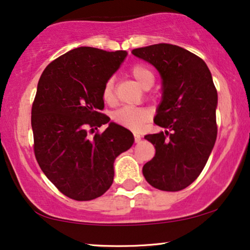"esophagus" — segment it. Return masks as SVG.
Masks as SVG:
<instances>
[{"label":"esophagus","instance_id":"34e87169","mask_svg":"<svg viewBox=\"0 0 250 250\" xmlns=\"http://www.w3.org/2000/svg\"><path fill=\"white\" fill-rule=\"evenodd\" d=\"M141 139H142L141 135L138 134V133H134V140H135V142H140V141H141Z\"/></svg>","mask_w":250,"mask_h":250}]
</instances>
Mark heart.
<instances>
[{"mask_svg": "<svg viewBox=\"0 0 250 250\" xmlns=\"http://www.w3.org/2000/svg\"><path fill=\"white\" fill-rule=\"evenodd\" d=\"M132 76L135 78L136 82L141 85L143 88H149L155 82V75L152 70L148 66L142 63H136L131 68ZM101 97L105 104H112L116 100L115 95V78L110 77L104 82V86L101 90ZM150 112L146 108L139 107H123L115 111L112 115V119L116 124L122 125L123 127H126L132 131H138L143 126V124L148 121Z\"/></svg>", "mask_w": 250, "mask_h": 250, "instance_id": "b5f03b06", "label": "heart"}]
</instances>
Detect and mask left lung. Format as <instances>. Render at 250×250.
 <instances>
[{"label": "left lung", "instance_id": "8db88e82", "mask_svg": "<svg viewBox=\"0 0 250 250\" xmlns=\"http://www.w3.org/2000/svg\"><path fill=\"white\" fill-rule=\"evenodd\" d=\"M163 80V100L153 122L165 128L146 140L155 157L145 164L146 182L163 191L189 187L206 165L217 136V91L205 61L183 47L159 43L134 49Z\"/></svg>", "mask_w": 250, "mask_h": 250}]
</instances>
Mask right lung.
<instances>
[{"mask_svg": "<svg viewBox=\"0 0 250 250\" xmlns=\"http://www.w3.org/2000/svg\"><path fill=\"white\" fill-rule=\"evenodd\" d=\"M126 51L81 46L47 64L32 107L34 153L41 169L61 193L78 201L100 197L114 181L116 157L131 148L134 136L110 123L101 90L118 69Z\"/></svg>", "mask_w": 250, "mask_h": 250, "instance_id": "obj_1", "label": "right lung"}]
</instances>
